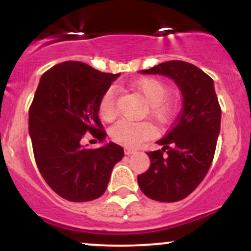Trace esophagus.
<instances>
[{
    "label": "esophagus",
    "instance_id": "1",
    "mask_svg": "<svg viewBox=\"0 0 251 251\" xmlns=\"http://www.w3.org/2000/svg\"><path fill=\"white\" fill-rule=\"evenodd\" d=\"M124 152H125V154L129 155V154H133V153H135V152H137V150H134V149H129V148H125V150H124Z\"/></svg>",
    "mask_w": 251,
    "mask_h": 251
}]
</instances>
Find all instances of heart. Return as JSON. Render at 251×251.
<instances>
[{
    "mask_svg": "<svg viewBox=\"0 0 251 251\" xmlns=\"http://www.w3.org/2000/svg\"><path fill=\"white\" fill-rule=\"evenodd\" d=\"M133 89L139 93L148 105L149 116L159 124H166L174 116V103L165 99L170 88L165 82L157 77H145L133 85ZM99 113L103 120L111 122L117 117V93L114 88H108L103 93L99 103ZM153 134V128L148 123H134L120 120L109 129L112 140L120 145L135 148Z\"/></svg>",
    "mask_w": 251,
    "mask_h": 251,
    "instance_id": "1",
    "label": "heart"
}]
</instances>
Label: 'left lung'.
I'll use <instances>...</instances> for the list:
<instances>
[{
  "label": "left lung",
  "instance_id": "obj_1",
  "mask_svg": "<svg viewBox=\"0 0 251 251\" xmlns=\"http://www.w3.org/2000/svg\"><path fill=\"white\" fill-rule=\"evenodd\" d=\"M143 74H159L176 82L183 96V108L170 131L148 152L149 170L138 176L143 194L158 201L184 200L201 184L214 159L221 131V107L214 80L185 61L163 62Z\"/></svg>",
  "mask_w": 251,
  "mask_h": 251
}]
</instances>
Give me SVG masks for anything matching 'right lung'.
Instances as JSON below:
<instances>
[{
  "mask_svg": "<svg viewBox=\"0 0 251 251\" xmlns=\"http://www.w3.org/2000/svg\"><path fill=\"white\" fill-rule=\"evenodd\" d=\"M119 75L101 73L83 62L66 61L40 79L28 123L34 157L46 183L65 200L99 198L113 166L123 159V148L112 142L94 150L81 145L86 132L105 142L99 103Z\"/></svg>",
  "mask_w": 251,
  "mask_h": 251,
  "instance_id": "1",
  "label": "right lung"
}]
</instances>
